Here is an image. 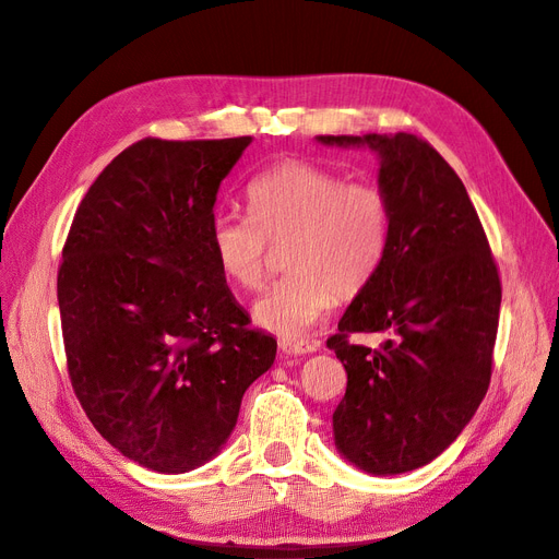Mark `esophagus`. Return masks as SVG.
Returning <instances> with one entry per match:
<instances>
[{"label": "esophagus", "mask_w": 559, "mask_h": 559, "mask_svg": "<svg viewBox=\"0 0 559 559\" xmlns=\"http://www.w3.org/2000/svg\"><path fill=\"white\" fill-rule=\"evenodd\" d=\"M278 346L285 355H306V353L316 350L313 344H306V341H293V338H283Z\"/></svg>", "instance_id": "obj_1"}]
</instances>
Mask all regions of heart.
Instances as JSON below:
<instances>
[{
  "mask_svg": "<svg viewBox=\"0 0 559 559\" xmlns=\"http://www.w3.org/2000/svg\"><path fill=\"white\" fill-rule=\"evenodd\" d=\"M250 215L215 213L209 241L221 272L243 290L266 276L272 243L285 250V278L255 301L266 332L299 338L336 297L362 293L390 243L392 206L381 186L304 159H285L248 183Z\"/></svg>",
  "mask_w": 559,
  "mask_h": 559,
  "instance_id": "obj_1",
  "label": "heart"
}]
</instances>
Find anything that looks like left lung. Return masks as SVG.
Returning a JSON list of instances; mask_svg holds the SVG:
<instances>
[{
	"label": "left lung",
	"mask_w": 559,
	"mask_h": 559,
	"mask_svg": "<svg viewBox=\"0 0 559 559\" xmlns=\"http://www.w3.org/2000/svg\"><path fill=\"white\" fill-rule=\"evenodd\" d=\"M367 146L392 206L385 258L328 338L348 373L334 443L357 469L394 476L439 457L469 425L492 376L501 283L453 167L416 134L318 136ZM353 331L386 336L371 352Z\"/></svg>",
	"instance_id": "obj_1"
}]
</instances>
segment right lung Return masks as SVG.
<instances>
[{"label":"right lung","mask_w":559,"mask_h":559,"mask_svg":"<svg viewBox=\"0 0 559 559\" xmlns=\"http://www.w3.org/2000/svg\"><path fill=\"white\" fill-rule=\"evenodd\" d=\"M250 141L132 143L90 186L62 248L71 385L99 435L159 474L218 455L276 359L209 241L215 194Z\"/></svg>","instance_id":"obj_1"}]
</instances>
